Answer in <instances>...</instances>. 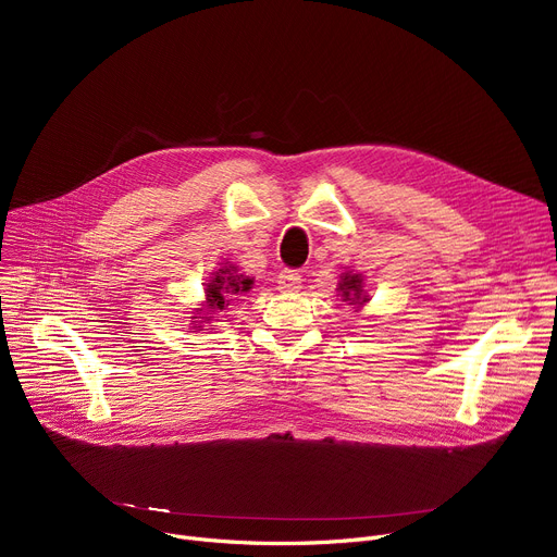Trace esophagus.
<instances>
[{
	"instance_id": "34e87169",
	"label": "esophagus",
	"mask_w": 557,
	"mask_h": 557,
	"mask_svg": "<svg viewBox=\"0 0 557 557\" xmlns=\"http://www.w3.org/2000/svg\"><path fill=\"white\" fill-rule=\"evenodd\" d=\"M302 286V275L298 271H282L277 275V288L284 290V294H294V290H298Z\"/></svg>"
}]
</instances>
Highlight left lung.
I'll list each match as a JSON object with an SVG mask.
<instances>
[{
    "label": "left lung",
    "mask_w": 557,
    "mask_h": 557,
    "mask_svg": "<svg viewBox=\"0 0 557 557\" xmlns=\"http://www.w3.org/2000/svg\"><path fill=\"white\" fill-rule=\"evenodd\" d=\"M338 296L343 298V302H349V305H366L368 302V296H366V288H363V277L359 273H352V271H345L341 275V282H338Z\"/></svg>",
    "instance_id": "left-lung-1"
}]
</instances>
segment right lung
Masks as SVG:
<instances>
[{
  "mask_svg": "<svg viewBox=\"0 0 557 557\" xmlns=\"http://www.w3.org/2000/svg\"><path fill=\"white\" fill-rule=\"evenodd\" d=\"M255 280L239 273V269L234 263H227V267H221L216 273H212L210 282L205 284V307H208V313L223 311L232 300H237L242 294H248L252 288ZM202 311V309H198ZM200 320H191L196 325L194 330H200L202 323H212L214 315H194Z\"/></svg>",
  "mask_w": 557,
  "mask_h": 557,
  "instance_id": "obj_1",
  "label": "right lung"
}]
</instances>
